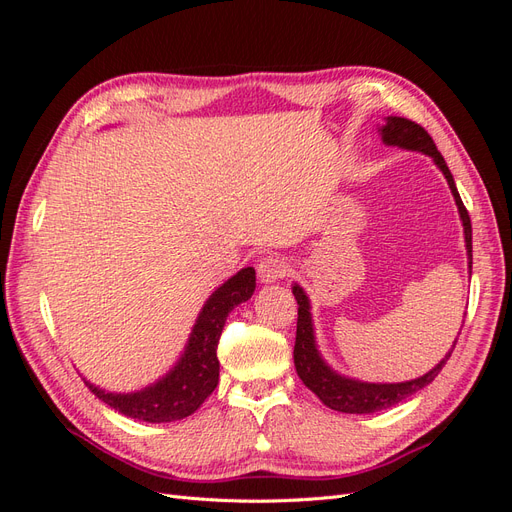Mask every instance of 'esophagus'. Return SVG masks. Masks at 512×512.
Returning <instances> with one entry per match:
<instances>
[{"instance_id":"obj_1","label":"esophagus","mask_w":512,"mask_h":512,"mask_svg":"<svg viewBox=\"0 0 512 512\" xmlns=\"http://www.w3.org/2000/svg\"><path fill=\"white\" fill-rule=\"evenodd\" d=\"M288 273H290V262L280 254H269L265 258H260L258 262V280L265 284L282 280V277H286Z\"/></svg>"}]
</instances>
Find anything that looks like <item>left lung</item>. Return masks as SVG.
Here are the masks:
<instances>
[{
  "label": "left lung",
  "instance_id": "1",
  "mask_svg": "<svg viewBox=\"0 0 512 512\" xmlns=\"http://www.w3.org/2000/svg\"><path fill=\"white\" fill-rule=\"evenodd\" d=\"M382 141L384 145H393L401 149H410V151H421L427 153V156L433 158V162L438 164V168L444 173L448 188H451L455 203L461 215L463 222V232H466V250H468V267L472 273V224H470V215L468 209L463 207L461 196L457 192L455 179L448 170L442 153L438 151L433 138L427 134L425 128L418 126V123L406 119V117H386V123L380 128ZM292 294L297 299L299 305V318H297V342H294V367H297V374L303 380L309 391L316 393L318 399L324 406L337 410V412H346V414H371V412H380L391 408L399 401L408 399L410 395L418 393L425 389L427 384L436 380V376L446 365L448 352L444 359L427 371L425 376L408 380V382H397V384H374V382H361V380H352L346 376H339L335 371L322 361V356L316 348V339H314V324H312V314H309V299L303 292L299 284L292 286ZM455 348V344H453Z\"/></svg>",
  "mask_w": 512,
  "mask_h": 512
}]
</instances>
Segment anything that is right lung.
<instances>
[{"instance_id":"right-lung-1","label":"right lung","mask_w":512,"mask_h":512,"mask_svg":"<svg viewBox=\"0 0 512 512\" xmlns=\"http://www.w3.org/2000/svg\"><path fill=\"white\" fill-rule=\"evenodd\" d=\"M256 288V271L252 267L232 275L207 299L203 312L190 333L177 365L156 384L136 393H108L91 382L89 391L106 406L145 423H170L194 414L215 391L220 378L218 344L228 314L247 301Z\"/></svg>"}]
</instances>
